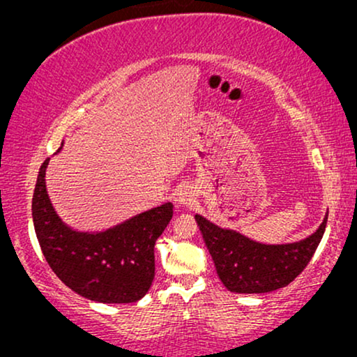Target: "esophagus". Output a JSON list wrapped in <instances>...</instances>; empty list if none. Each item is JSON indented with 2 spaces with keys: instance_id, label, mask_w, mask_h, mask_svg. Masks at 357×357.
Segmentation results:
<instances>
[{
  "instance_id": "obj_1",
  "label": "esophagus",
  "mask_w": 357,
  "mask_h": 357,
  "mask_svg": "<svg viewBox=\"0 0 357 357\" xmlns=\"http://www.w3.org/2000/svg\"><path fill=\"white\" fill-rule=\"evenodd\" d=\"M197 199V192L192 185H180L175 192V202H177L180 206H190V204L195 203Z\"/></svg>"
}]
</instances>
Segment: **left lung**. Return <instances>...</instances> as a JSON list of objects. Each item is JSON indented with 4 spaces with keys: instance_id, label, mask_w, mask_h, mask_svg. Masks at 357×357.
Wrapping results in <instances>:
<instances>
[{
    "instance_id": "8db88e82",
    "label": "left lung",
    "mask_w": 357,
    "mask_h": 357,
    "mask_svg": "<svg viewBox=\"0 0 357 357\" xmlns=\"http://www.w3.org/2000/svg\"><path fill=\"white\" fill-rule=\"evenodd\" d=\"M195 219L222 284L237 294H261L281 289L304 271L324 237L328 214L312 236L281 245L255 242L231 229L219 227L199 214Z\"/></svg>"
}]
</instances>
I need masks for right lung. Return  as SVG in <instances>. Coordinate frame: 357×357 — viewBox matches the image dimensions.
I'll use <instances>...</instances> for the list:
<instances>
[{
    "label": "right lung",
    "mask_w": 357,
    "mask_h": 357,
    "mask_svg": "<svg viewBox=\"0 0 357 357\" xmlns=\"http://www.w3.org/2000/svg\"><path fill=\"white\" fill-rule=\"evenodd\" d=\"M47 159L38 170L32 219L43 257L65 284L89 301L130 304L154 280V245L174 216V204L136 214L102 232H77L58 218L45 187Z\"/></svg>",
    "instance_id": "add662e5"
}]
</instances>
